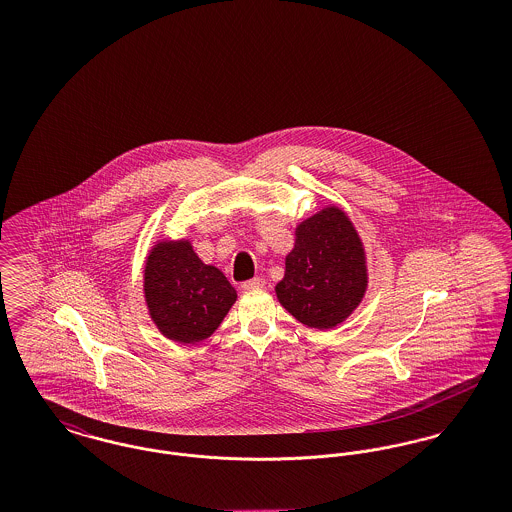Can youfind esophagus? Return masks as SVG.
<instances>
[{
	"label": "esophagus",
	"instance_id": "34e87169",
	"mask_svg": "<svg viewBox=\"0 0 512 512\" xmlns=\"http://www.w3.org/2000/svg\"><path fill=\"white\" fill-rule=\"evenodd\" d=\"M265 286V280L263 278H253V280H247L242 284V290H259Z\"/></svg>",
	"mask_w": 512,
	"mask_h": 512
}]
</instances>
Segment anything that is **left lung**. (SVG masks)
Wrapping results in <instances>:
<instances>
[{"label": "left lung", "mask_w": 512, "mask_h": 512, "mask_svg": "<svg viewBox=\"0 0 512 512\" xmlns=\"http://www.w3.org/2000/svg\"><path fill=\"white\" fill-rule=\"evenodd\" d=\"M366 288L365 245L343 209L326 205L295 226L284 278L274 288L292 317L315 330L336 328L361 305Z\"/></svg>", "instance_id": "8db88e82"}]
</instances>
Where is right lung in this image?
<instances>
[{"label": "right lung", "instance_id": "1", "mask_svg": "<svg viewBox=\"0 0 512 512\" xmlns=\"http://www.w3.org/2000/svg\"><path fill=\"white\" fill-rule=\"evenodd\" d=\"M144 299L157 330L178 343L207 340L238 293L219 268L205 265L190 240H159L144 265Z\"/></svg>", "mask_w": 512, "mask_h": 512}]
</instances>
